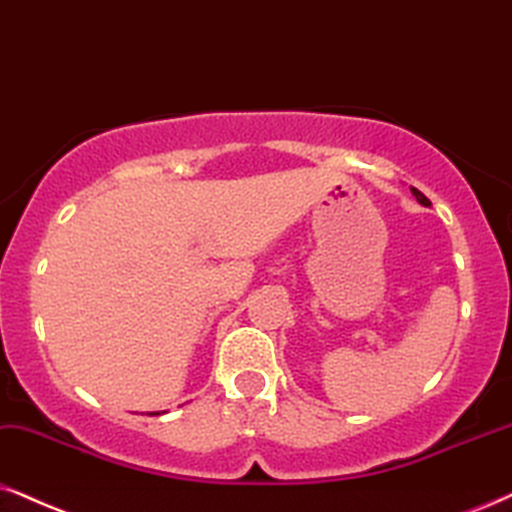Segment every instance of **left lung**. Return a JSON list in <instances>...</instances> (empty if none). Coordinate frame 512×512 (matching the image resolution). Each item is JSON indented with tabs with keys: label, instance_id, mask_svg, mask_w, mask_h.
<instances>
[{
	"label": "left lung",
	"instance_id": "1",
	"mask_svg": "<svg viewBox=\"0 0 512 512\" xmlns=\"http://www.w3.org/2000/svg\"><path fill=\"white\" fill-rule=\"evenodd\" d=\"M411 191H413V196H416V200H418V203H420V205H425V208H430V205H432V203H430V200H428V198H425V196H423V193H420L418 189H411Z\"/></svg>",
	"mask_w": 512,
	"mask_h": 512
}]
</instances>
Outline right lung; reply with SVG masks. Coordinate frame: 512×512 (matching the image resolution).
<instances>
[{
	"label": "right lung",
	"instance_id": "obj_1",
	"mask_svg": "<svg viewBox=\"0 0 512 512\" xmlns=\"http://www.w3.org/2000/svg\"><path fill=\"white\" fill-rule=\"evenodd\" d=\"M151 416H153V413H151Z\"/></svg>",
	"mask_w": 512,
	"mask_h": 512
}]
</instances>
